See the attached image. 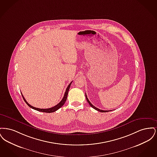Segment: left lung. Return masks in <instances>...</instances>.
Segmentation results:
<instances>
[{"label": "left lung", "mask_w": 157, "mask_h": 157, "mask_svg": "<svg viewBox=\"0 0 157 157\" xmlns=\"http://www.w3.org/2000/svg\"><path fill=\"white\" fill-rule=\"evenodd\" d=\"M85 97H86V100H87V101H88V102L89 103V104L90 105V106H91V107H92L94 109H95V110H97L98 111H99V112H108L109 111H105V110H101V109H98L97 108H96L95 106H94L90 102V101H89V99H88V98L87 97V96H86V94H85Z\"/></svg>", "instance_id": "1"}]
</instances>
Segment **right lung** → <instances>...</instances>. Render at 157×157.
Here are the masks:
<instances>
[{
  "label": "right lung",
  "instance_id": "add662e5",
  "mask_svg": "<svg viewBox=\"0 0 157 157\" xmlns=\"http://www.w3.org/2000/svg\"><path fill=\"white\" fill-rule=\"evenodd\" d=\"M72 82V81L69 84V85H68V86H67V90H66V91H65V92L63 98H62V99L61 100V101L58 104L54 106L53 107L50 108H48V109H40V108H35V107H34V106H32V105H30V104H28V102L26 101V99H25V98L23 96L22 94V95L23 100L25 101V102H26V104L28 105L30 108L33 109H35V110H36L37 111H40V112H46V113H51V112H55L56 111H57L58 109H59L60 108H61V107L64 105L65 102H66V100H67V99L68 91H69V88H70V86H71V85ZM21 94H22V93H21Z\"/></svg>",
  "mask_w": 157,
  "mask_h": 157
}]
</instances>
